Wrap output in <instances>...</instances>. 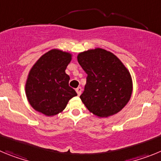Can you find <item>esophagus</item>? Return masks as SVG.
<instances>
[{
	"label": "esophagus",
	"mask_w": 161,
	"mask_h": 161,
	"mask_svg": "<svg viewBox=\"0 0 161 161\" xmlns=\"http://www.w3.org/2000/svg\"><path fill=\"white\" fill-rule=\"evenodd\" d=\"M76 93H77V95H78V96H80V95L81 94V91H82V89H81V88H80V87L77 88V89H76Z\"/></svg>",
	"instance_id": "34e87169"
}]
</instances>
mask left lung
Returning <instances> with one entry per match:
<instances>
[{"label":"left lung","instance_id":"8db88e82","mask_svg":"<svg viewBox=\"0 0 161 161\" xmlns=\"http://www.w3.org/2000/svg\"><path fill=\"white\" fill-rule=\"evenodd\" d=\"M77 60L87 74L80 99L98 118L116 114L130 101L133 82L129 70L112 52L102 48L80 52Z\"/></svg>","mask_w":161,"mask_h":161}]
</instances>
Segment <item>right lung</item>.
<instances>
[{"label": "right lung", "mask_w": 161, "mask_h": 161, "mask_svg": "<svg viewBox=\"0 0 161 161\" xmlns=\"http://www.w3.org/2000/svg\"><path fill=\"white\" fill-rule=\"evenodd\" d=\"M72 57L70 52L52 49L31 68L25 92L30 105L36 111L52 117L63 112L69 100L77 95L68 85L70 77L65 72Z\"/></svg>", "instance_id": "add662e5"}]
</instances>
